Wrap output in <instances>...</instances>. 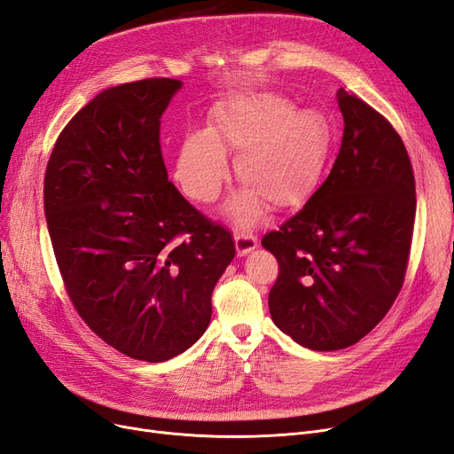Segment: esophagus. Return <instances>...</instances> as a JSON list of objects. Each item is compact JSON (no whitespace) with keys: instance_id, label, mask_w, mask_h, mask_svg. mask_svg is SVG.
Here are the masks:
<instances>
[{"instance_id":"obj_1","label":"esophagus","mask_w":454,"mask_h":454,"mask_svg":"<svg viewBox=\"0 0 454 454\" xmlns=\"http://www.w3.org/2000/svg\"><path fill=\"white\" fill-rule=\"evenodd\" d=\"M233 241H236V250L239 256L253 253V250L258 247V239L253 236V233H247V231L233 233Z\"/></svg>"}]
</instances>
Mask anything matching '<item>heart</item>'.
Returning a JSON list of instances; mask_svg holds the SVG:
<instances>
[{"label": "heart", "mask_w": 454, "mask_h": 454, "mask_svg": "<svg viewBox=\"0 0 454 454\" xmlns=\"http://www.w3.org/2000/svg\"><path fill=\"white\" fill-rule=\"evenodd\" d=\"M331 147L325 115L295 106L280 93H254L213 106L207 130L183 138L174 164L179 189L200 204H211L228 177L224 149L238 151L233 166L245 183L226 204V216L254 226L267 204L288 209L303 201L320 179Z\"/></svg>", "instance_id": "1"}]
</instances>
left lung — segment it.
I'll use <instances>...</instances> for the list:
<instances>
[{"label":"left lung","mask_w":454,"mask_h":454,"mask_svg":"<svg viewBox=\"0 0 454 454\" xmlns=\"http://www.w3.org/2000/svg\"><path fill=\"white\" fill-rule=\"evenodd\" d=\"M342 145L331 174L295 216L262 239L278 262L275 325L297 344L334 351L359 342L404 284L415 179L404 142L364 100L339 90Z\"/></svg>","instance_id":"left-lung-1"}]
</instances>
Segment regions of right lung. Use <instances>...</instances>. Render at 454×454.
<instances>
[{"mask_svg":"<svg viewBox=\"0 0 454 454\" xmlns=\"http://www.w3.org/2000/svg\"><path fill=\"white\" fill-rule=\"evenodd\" d=\"M183 82L147 78L98 93L61 130L44 176V215L80 317L147 363L206 333L211 294L236 256L230 231L196 211L160 153V117Z\"/></svg>","mask_w":454,"mask_h":454,"instance_id":"right-lung-1","label":"right lung"}]
</instances>
